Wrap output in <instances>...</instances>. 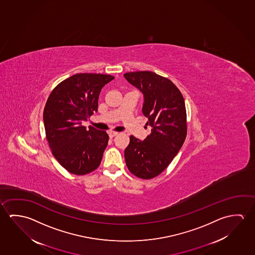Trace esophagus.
Wrapping results in <instances>:
<instances>
[{
	"mask_svg": "<svg viewBox=\"0 0 255 255\" xmlns=\"http://www.w3.org/2000/svg\"><path fill=\"white\" fill-rule=\"evenodd\" d=\"M109 135L110 138H113V137H115V136L118 135V132H117V131H110V132L109 133Z\"/></svg>",
	"mask_w": 255,
	"mask_h": 255,
	"instance_id": "esophagus-1",
	"label": "esophagus"
}]
</instances>
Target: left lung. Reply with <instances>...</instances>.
Returning a JSON list of instances; mask_svg holds the SVG:
<instances>
[{
    "mask_svg": "<svg viewBox=\"0 0 255 255\" xmlns=\"http://www.w3.org/2000/svg\"><path fill=\"white\" fill-rule=\"evenodd\" d=\"M124 76L144 95L142 112L152 126L143 141L129 136L125 150L129 171L150 180L161 174L180 151L187 137V112L184 98L171 80L150 71L126 73Z\"/></svg>",
    "mask_w": 255,
    "mask_h": 255,
    "instance_id": "8db88e82",
    "label": "left lung"
}]
</instances>
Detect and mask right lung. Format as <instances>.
<instances>
[{
  "label": "right lung",
  "instance_id": "obj_1",
  "mask_svg": "<svg viewBox=\"0 0 255 255\" xmlns=\"http://www.w3.org/2000/svg\"><path fill=\"white\" fill-rule=\"evenodd\" d=\"M112 75L83 73L59 83L50 92L43 110L46 138L52 154L75 175H85L100 166L109 137L105 130L82 123L98 111L101 89Z\"/></svg>",
  "mask_w": 255,
  "mask_h": 255
}]
</instances>
